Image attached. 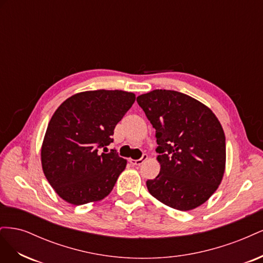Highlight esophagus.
I'll return each instance as SVG.
<instances>
[{"label":"esophagus","instance_id":"34e87169","mask_svg":"<svg viewBox=\"0 0 263 263\" xmlns=\"http://www.w3.org/2000/svg\"><path fill=\"white\" fill-rule=\"evenodd\" d=\"M147 159H148V156L144 154L140 159H138V160H134V159H130L129 162H130L133 165H140L145 160H147Z\"/></svg>","mask_w":263,"mask_h":263}]
</instances>
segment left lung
Listing matches in <instances>:
<instances>
[{
  "label": "left lung",
  "mask_w": 263,
  "mask_h": 263,
  "mask_svg": "<svg viewBox=\"0 0 263 263\" xmlns=\"http://www.w3.org/2000/svg\"><path fill=\"white\" fill-rule=\"evenodd\" d=\"M156 129L160 163L147 181L149 193L174 210L205 203L220 184L226 165V138L211 108L186 94L154 90L137 98Z\"/></svg>",
  "instance_id": "8db88e82"
}]
</instances>
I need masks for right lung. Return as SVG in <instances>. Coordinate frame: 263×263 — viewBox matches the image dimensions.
Returning <instances> with one entry per match:
<instances>
[{
    "mask_svg": "<svg viewBox=\"0 0 263 263\" xmlns=\"http://www.w3.org/2000/svg\"><path fill=\"white\" fill-rule=\"evenodd\" d=\"M135 99L134 93L121 90L85 91L55 109L41 156L45 177L62 200L83 205L112 192L127 160L101 148L113 142L115 126Z\"/></svg>",
    "mask_w": 263,
    "mask_h": 263,
    "instance_id": "add662e5",
    "label": "right lung"
}]
</instances>
